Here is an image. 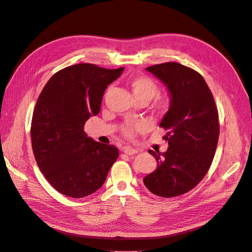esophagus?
I'll list each match as a JSON object with an SVG mask.
<instances>
[{"mask_svg":"<svg viewBox=\"0 0 252 252\" xmlns=\"http://www.w3.org/2000/svg\"><path fill=\"white\" fill-rule=\"evenodd\" d=\"M123 151H124V153H126V154H127V155H133V154H136V153L138 152L136 149L131 148V147H129V146H125V147L123 148Z\"/></svg>","mask_w":252,"mask_h":252,"instance_id":"34e87169","label":"esophagus"}]
</instances>
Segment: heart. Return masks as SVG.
I'll return each mask as SVG.
<instances>
[{
  "mask_svg": "<svg viewBox=\"0 0 252 252\" xmlns=\"http://www.w3.org/2000/svg\"><path fill=\"white\" fill-rule=\"evenodd\" d=\"M128 87L133 93V96L136 101L139 100H146L149 102L151 99H153L158 93V87L156 83L152 78L148 76H135L130 78L128 81ZM158 106L159 108H166L168 106V100L167 99H160L158 102ZM139 128L137 125L128 124L124 127V134L131 138L134 137L135 131Z\"/></svg>",
  "mask_w": 252,
  "mask_h": 252,
  "instance_id": "heart-1",
  "label": "heart"
}]
</instances>
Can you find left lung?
I'll use <instances>...</instances> for the list:
<instances>
[{"mask_svg":"<svg viewBox=\"0 0 252 252\" xmlns=\"http://www.w3.org/2000/svg\"><path fill=\"white\" fill-rule=\"evenodd\" d=\"M166 87L169 107L159 126L167 133L165 152H148L157 167L143 179L144 185L160 197H176L197 186L205 177L216 153L219 113L203 76L177 62L146 68Z\"/></svg>","mask_w":252,"mask_h":252,"instance_id":"left-lung-1","label":"left lung"}]
</instances>
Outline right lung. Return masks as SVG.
Segmentation results:
<instances>
[{
    "label": "right lung",
    "mask_w": 252,
    "mask_h": 252,
    "mask_svg": "<svg viewBox=\"0 0 252 252\" xmlns=\"http://www.w3.org/2000/svg\"><path fill=\"white\" fill-rule=\"evenodd\" d=\"M124 69L75 64L53 75L38 96L31 127L32 151L46 180L63 195L83 198L96 192L117 159L116 147L88 137L84 126L100 112L106 88Z\"/></svg>",
    "instance_id": "obj_1"
}]
</instances>
